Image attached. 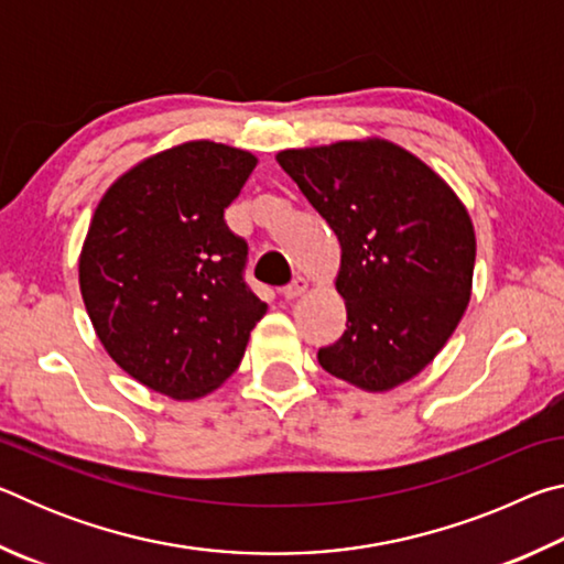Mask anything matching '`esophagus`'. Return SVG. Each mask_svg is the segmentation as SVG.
<instances>
[{
    "mask_svg": "<svg viewBox=\"0 0 564 564\" xmlns=\"http://www.w3.org/2000/svg\"><path fill=\"white\" fill-rule=\"evenodd\" d=\"M308 279H303V275H295V279L289 283V285H283V295L285 299H299V295H303L305 291H308Z\"/></svg>",
    "mask_w": 564,
    "mask_h": 564,
    "instance_id": "34e87169",
    "label": "esophagus"
}]
</instances>
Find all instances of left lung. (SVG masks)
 Wrapping results in <instances>:
<instances>
[{"label":"left lung","instance_id":"1","mask_svg":"<svg viewBox=\"0 0 564 564\" xmlns=\"http://www.w3.org/2000/svg\"><path fill=\"white\" fill-rule=\"evenodd\" d=\"M340 241L336 289L348 323L323 370L368 393L415 378L470 303L475 228L455 191L386 139L279 151Z\"/></svg>","mask_w":564,"mask_h":564}]
</instances>
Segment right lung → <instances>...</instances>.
Returning <instances> with one entry per match:
<instances>
[{"mask_svg":"<svg viewBox=\"0 0 564 564\" xmlns=\"http://www.w3.org/2000/svg\"><path fill=\"white\" fill-rule=\"evenodd\" d=\"M259 164L251 151L186 141L139 161L101 196L79 289L104 350L174 400L216 390L269 305L248 289V246L224 221Z\"/></svg>","mask_w":564,"mask_h":564,"instance_id":"1","label":"right lung"}]
</instances>
